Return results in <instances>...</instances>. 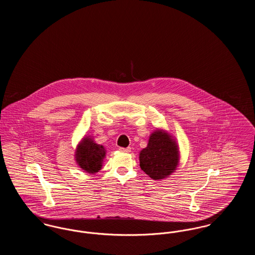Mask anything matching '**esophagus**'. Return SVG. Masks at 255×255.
I'll return each mask as SVG.
<instances>
[{
	"mask_svg": "<svg viewBox=\"0 0 255 255\" xmlns=\"http://www.w3.org/2000/svg\"><path fill=\"white\" fill-rule=\"evenodd\" d=\"M120 150H121L122 152H126V153H128V152H130V151H131V147H126V148H124V147H120Z\"/></svg>",
	"mask_w": 255,
	"mask_h": 255,
	"instance_id": "1",
	"label": "esophagus"
}]
</instances>
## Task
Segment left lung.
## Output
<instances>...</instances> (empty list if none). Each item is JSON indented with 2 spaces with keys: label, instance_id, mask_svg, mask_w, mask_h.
I'll return each mask as SVG.
<instances>
[{
  "label": "left lung",
  "instance_id": "left-lung-1",
  "mask_svg": "<svg viewBox=\"0 0 255 255\" xmlns=\"http://www.w3.org/2000/svg\"><path fill=\"white\" fill-rule=\"evenodd\" d=\"M141 170L153 180L166 178L176 169L179 152L171 136L161 131L151 134L148 145L139 154Z\"/></svg>",
  "mask_w": 255,
  "mask_h": 255
}]
</instances>
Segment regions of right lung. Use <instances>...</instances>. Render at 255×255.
Masks as SVG:
<instances>
[{"instance_id": "add662e5", "label": "right lung", "mask_w": 255, "mask_h": 255, "mask_svg": "<svg viewBox=\"0 0 255 255\" xmlns=\"http://www.w3.org/2000/svg\"><path fill=\"white\" fill-rule=\"evenodd\" d=\"M75 156L78 165H80L82 169L94 174L102 166L105 149L103 146L94 142L91 138L86 137L82 143L78 145Z\"/></svg>"}]
</instances>
